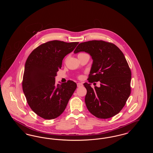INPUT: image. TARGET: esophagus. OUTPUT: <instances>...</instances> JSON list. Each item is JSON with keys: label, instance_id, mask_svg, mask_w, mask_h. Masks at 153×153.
<instances>
[{"label": "esophagus", "instance_id": "obj_1", "mask_svg": "<svg viewBox=\"0 0 153 153\" xmlns=\"http://www.w3.org/2000/svg\"><path fill=\"white\" fill-rule=\"evenodd\" d=\"M77 87H82V84L81 83V82H78V83L77 84Z\"/></svg>", "mask_w": 153, "mask_h": 153}]
</instances>
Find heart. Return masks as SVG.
Listing matches in <instances>:
<instances>
[{
  "mask_svg": "<svg viewBox=\"0 0 153 153\" xmlns=\"http://www.w3.org/2000/svg\"><path fill=\"white\" fill-rule=\"evenodd\" d=\"M85 54V53H80V54L78 55V56H80V55H81V54Z\"/></svg>",
  "mask_w": 153,
  "mask_h": 153,
  "instance_id": "b5f03b06",
  "label": "heart"
}]
</instances>
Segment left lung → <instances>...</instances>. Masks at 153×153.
Segmentation results:
<instances>
[{"instance_id": "left-lung-1", "label": "left lung", "mask_w": 153, "mask_h": 153, "mask_svg": "<svg viewBox=\"0 0 153 153\" xmlns=\"http://www.w3.org/2000/svg\"><path fill=\"white\" fill-rule=\"evenodd\" d=\"M81 51L87 53L93 59L88 80L100 82V87L95 89L91 84H84L88 111L100 119L116 115L131 93V71L123 53L114 44L96 40L80 43L74 53Z\"/></svg>"}]
</instances>
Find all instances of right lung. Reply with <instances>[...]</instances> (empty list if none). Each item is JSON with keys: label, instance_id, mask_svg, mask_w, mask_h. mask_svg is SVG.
Instances as JSON below:
<instances>
[{"label": "right lung", "instance_id": "add662e5", "mask_svg": "<svg viewBox=\"0 0 153 153\" xmlns=\"http://www.w3.org/2000/svg\"><path fill=\"white\" fill-rule=\"evenodd\" d=\"M79 42L67 43L57 40L42 44L27 59L22 88L30 107L45 119L59 117L66 108L77 88L73 81L56 85L55 77L62 60Z\"/></svg>", "mask_w": 153, "mask_h": 153}]
</instances>
